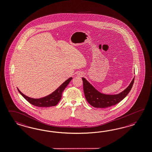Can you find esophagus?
<instances>
[{
	"label": "esophagus",
	"mask_w": 152,
	"mask_h": 152,
	"mask_svg": "<svg viewBox=\"0 0 152 152\" xmlns=\"http://www.w3.org/2000/svg\"><path fill=\"white\" fill-rule=\"evenodd\" d=\"M78 76H79V77H82L83 74L82 73H78Z\"/></svg>",
	"instance_id": "1"
}]
</instances>
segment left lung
<instances>
[{"instance_id":"8db88e82","label":"left lung","mask_w":152,"mask_h":152,"mask_svg":"<svg viewBox=\"0 0 152 152\" xmlns=\"http://www.w3.org/2000/svg\"><path fill=\"white\" fill-rule=\"evenodd\" d=\"M83 90L86 99L90 105L96 108H106L120 102L129 93L134 83V77L129 86L120 93L116 95H107L100 93L86 79L82 78Z\"/></svg>"}]
</instances>
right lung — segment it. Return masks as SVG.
I'll return each mask as SVG.
<instances>
[{"label":"right lung","mask_w":152,"mask_h":152,"mask_svg":"<svg viewBox=\"0 0 152 152\" xmlns=\"http://www.w3.org/2000/svg\"><path fill=\"white\" fill-rule=\"evenodd\" d=\"M72 79V77H70L66 81L64 82L62 84L59 86L57 89L53 91L52 93L47 95L45 97L39 98V99H34L29 97L23 94L22 93L19 89L18 90L20 94L23 96L28 102H30L32 105H34L37 107H50V106H54L58 103L59 101L61 99L62 97V94L63 90L65 89L66 86H68L69 82Z\"/></svg>","instance_id":"add662e5"}]
</instances>
